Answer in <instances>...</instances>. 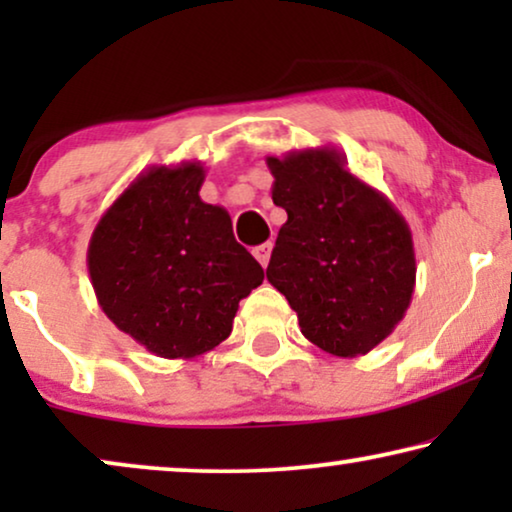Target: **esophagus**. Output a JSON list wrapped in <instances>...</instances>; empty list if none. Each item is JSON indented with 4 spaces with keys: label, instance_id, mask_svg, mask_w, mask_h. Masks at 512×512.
Listing matches in <instances>:
<instances>
[{
    "label": "esophagus",
    "instance_id": "1",
    "mask_svg": "<svg viewBox=\"0 0 512 512\" xmlns=\"http://www.w3.org/2000/svg\"><path fill=\"white\" fill-rule=\"evenodd\" d=\"M270 251H272V242H263V244H258V247H254L251 254H254L256 261L265 268V265H268V261H270Z\"/></svg>",
    "mask_w": 512,
    "mask_h": 512
}]
</instances>
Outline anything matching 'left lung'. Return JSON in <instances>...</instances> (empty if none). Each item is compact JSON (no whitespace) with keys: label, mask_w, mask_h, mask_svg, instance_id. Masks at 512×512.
Here are the masks:
<instances>
[{"label":"left lung","mask_w":512,"mask_h":512,"mask_svg":"<svg viewBox=\"0 0 512 512\" xmlns=\"http://www.w3.org/2000/svg\"><path fill=\"white\" fill-rule=\"evenodd\" d=\"M272 200L286 209L268 282L319 349L354 359L394 333L415 291L408 221L387 195L347 170L331 146L268 156Z\"/></svg>","instance_id":"1"}]
</instances>
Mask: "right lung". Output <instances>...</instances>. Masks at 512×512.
Masks as SVG:
<instances>
[{"label": "right lung", "instance_id": "obj_1", "mask_svg": "<svg viewBox=\"0 0 512 512\" xmlns=\"http://www.w3.org/2000/svg\"><path fill=\"white\" fill-rule=\"evenodd\" d=\"M198 160L153 165L118 195L88 244L97 303L118 331L163 359H195L233 331L263 268L230 214L200 198Z\"/></svg>", "mask_w": 512, "mask_h": 512}]
</instances>
